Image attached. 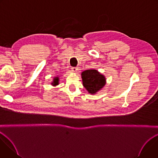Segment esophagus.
Returning <instances> with one entry per match:
<instances>
[{
    "instance_id": "1",
    "label": "esophagus",
    "mask_w": 158,
    "mask_h": 158,
    "mask_svg": "<svg viewBox=\"0 0 158 158\" xmlns=\"http://www.w3.org/2000/svg\"><path fill=\"white\" fill-rule=\"evenodd\" d=\"M71 70H72L73 72L76 73V72L77 71V67H73L72 68H71Z\"/></svg>"
}]
</instances>
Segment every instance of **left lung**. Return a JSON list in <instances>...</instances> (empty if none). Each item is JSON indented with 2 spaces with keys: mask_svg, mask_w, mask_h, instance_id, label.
Instances as JSON below:
<instances>
[{
  "mask_svg": "<svg viewBox=\"0 0 158 158\" xmlns=\"http://www.w3.org/2000/svg\"><path fill=\"white\" fill-rule=\"evenodd\" d=\"M81 76L84 87L92 94L97 93L106 84L104 76L97 70H86L82 73Z\"/></svg>",
  "mask_w": 158,
  "mask_h": 158,
  "instance_id": "8db88e82",
  "label": "left lung"
}]
</instances>
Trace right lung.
<instances>
[{"mask_svg": "<svg viewBox=\"0 0 158 158\" xmlns=\"http://www.w3.org/2000/svg\"><path fill=\"white\" fill-rule=\"evenodd\" d=\"M52 84H53L54 85H56L59 84V77H55L54 79V81H53Z\"/></svg>", "mask_w": 158, "mask_h": 158, "instance_id": "obj_1", "label": "right lung"}]
</instances>
